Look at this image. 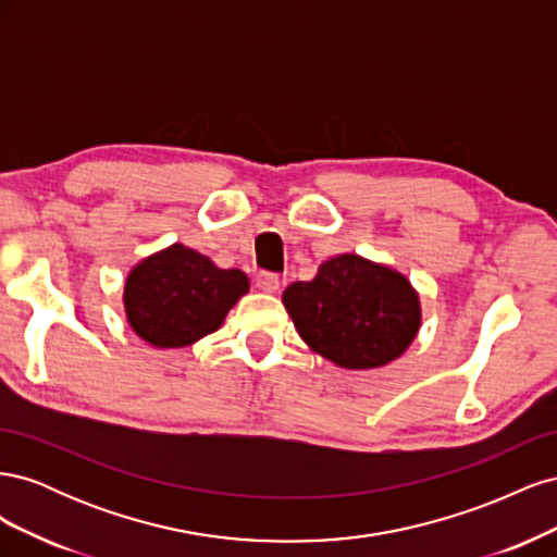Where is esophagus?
<instances>
[{"instance_id":"34e87169","label":"esophagus","mask_w":557,"mask_h":557,"mask_svg":"<svg viewBox=\"0 0 557 557\" xmlns=\"http://www.w3.org/2000/svg\"><path fill=\"white\" fill-rule=\"evenodd\" d=\"M256 285L262 293H276L281 285V278H278V274H272V272H260L256 276Z\"/></svg>"}]
</instances>
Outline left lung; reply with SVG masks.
I'll return each instance as SVG.
<instances>
[{
    "label": "left lung",
    "mask_w": 557,
    "mask_h": 557,
    "mask_svg": "<svg viewBox=\"0 0 557 557\" xmlns=\"http://www.w3.org/2000/svg\"><path fill=\"white\" fill-rule=\"evenodd\" d=\"M283 307L305 344L344 369H376L397 360L423 320L411 281L356 252L334 256L311 281L288 285Z\"/></svg>",
    "instance_id": "1"
}]
</instances>
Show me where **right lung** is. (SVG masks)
I'll return each instance as SVG.
<instances>
[{
  "instance_id": "1",
  "label": "right lung",
  "mask_w": 557,
  "mask_h": 557,
  "mask_svg": "<svg viewBox=\"0 0 557 557\" xmlns=\"http://www.w3.org/2000/svg\"><path fill=\"white\" fill-rule=\"evenodd\" d=\"M248 288L242 269H221L201 252L172 244L129 269L123 305L129 327L146 344L183 348L221 327Z\"/></svg>"
}]
</instances>
